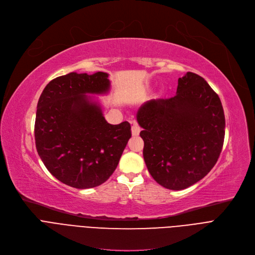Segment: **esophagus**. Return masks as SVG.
I'll use <instances>...</instances> for the list:
<instances>
[{"instance_id": "1", "label": "esophagus", "mask_w": 255, "mask_h": 255, "mask_svg": "<svg viewBox=\"0 0 255 255\" xmlns=\"http://www.w3.org/2000/svg\"><path fill=\"white\" fill-rule=\"evenodd\" d=\"M140 127L138 126L137 123H133L132 125V128H131V131H132V135H134V136H136V135H138L140 133Z\"/></svg>"}]
</instances>
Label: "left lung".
I'll return each instance as SVG.
<instances>
[{
	"instance_id": "1",
	"label": "left lung",
	"mask_w": 255,
	"mask_h": 255,
	"mask_svg": "<svg viewBox=\"0 0 255 255\" xmlns=\"http://www.w3.org/2000/svg\"><path fill=\"white\" fill-rule=\"evenodd\" d=\"M136 119L147 170L164 188H189L216 164L226 119L218 95L199 75L186 73L175 96L146 101Z\"/></svg>"
}]
</instances>
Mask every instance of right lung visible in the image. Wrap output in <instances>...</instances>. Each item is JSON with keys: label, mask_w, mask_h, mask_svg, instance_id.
<instances>
[{"label": "right lung", "mask_w": 255, "mask_h": 255, "mask_svg": "<svg viewBox=\"0 0 255 255\" xmlns=\"http://www.w3.org/2000/svg\"><path fill=\"white\" fill-rule=\"evenodd\" d=\"M107 73H70L49 82L37 106L35 140L48 171L76 189L95 188L114 173L131 137L125 121L109 124L90 94L107 93Z\"/></svg>", "instance_id": "1"}]
</instances>
